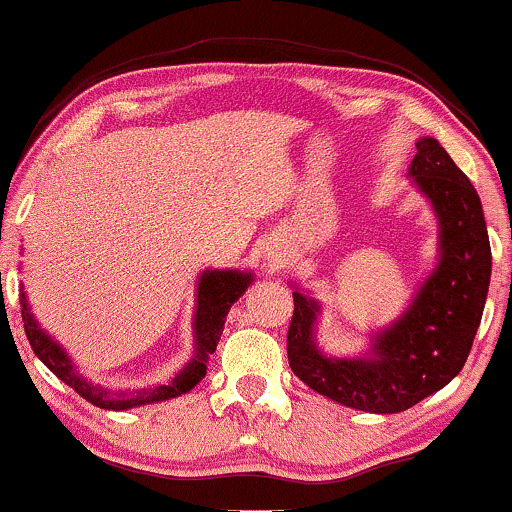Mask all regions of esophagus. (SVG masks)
Instances as JSON below:
<instances>
[{
  "label": "esophagus",
  "instance_id": "34e87169",
  "mask_svg": "<svg viewBox=\"0 0 512 512\" xmlns=\"http://www.w3.org/2000/svg\"><path fill=\"white\" fill-rule=\"evenodd\" d=\"M282 263V258L277 256V254H268V265L272 268V265H280Z\"/></svg>",
  "mask_w": 512,
  "mask_h": 512
}]
</instances>
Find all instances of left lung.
Returning a JSON list of instances; mask_svg holds the SVG:
<instances>
[{
    "instance_id": "8db88e82",
    "label": "left lung",
    "mask_w": 512,
    "mask_h": 512,
    "mask_svg": "<svg viewBox=\"0 0 512 512\" xmlns=\"http://www.w3.org/2000/svg\"><path fill=\"white\" fill-rule=\"evenodd\" d=\"M409 176L430 199L440 225V261L409 308L371 338L364 357L317 348L320 303L294 291L287 334L289 367L305 386L369 414H397L437 393L463 369L480 327L491 277L482 202L468 176L435 138H418Z\"/></svg>"
}]
</instances>
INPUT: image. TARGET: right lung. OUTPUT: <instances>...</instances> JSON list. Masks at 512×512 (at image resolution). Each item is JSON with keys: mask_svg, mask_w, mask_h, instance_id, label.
Wrapping results in <instances>:
<instances>
[{"mask_svg": "<svg viewBox=\"0 0 512 512\" xmlns=\"http://www.w3.org/2000/svg\"><path fill=\"white\" fill-rule=\"evenodd\" d=\"M251 280H254V275L242 270H204L202 275H199L195 322H192V331H195V357L171 378V383H167V386H152L134 390V393H110L108 388L89 383L82 374H79L68 353L61 348V343L53 341V338L39 327L35 315L30 313L28 296H25V291L21 289V313L25 334H28V341L39 360L61 378L63 383H68L75 393L82 395L86 402L96 404V407L124 411L141 407V404L164 402L171 400V397L188 393V390L195 388L197 383L207 376L209 355L214 353L218 338L223 334V324L225 317H228V310L232 308V303L247 291Z\"/></svg>", "mask_w": 512, "mask_h": 512, "instance_id": "1", "label": "right lung"}]
</instances>
